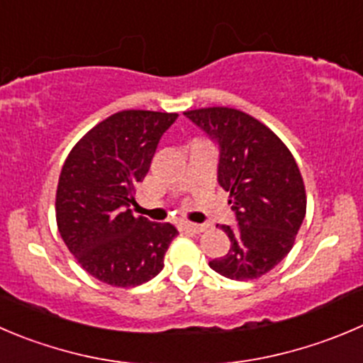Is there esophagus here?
<instances>
[{
  "label": "esophagus",
  "mask_w": 363,
  "mask_h": 363,
  "mask_svg": "<svg viewBox=\"0 0 363 363\" xmlns=\"http://www.w3.org/2000/svg\"><path fill=\"white\" fill-rule=\"evenodd\" d=\"M179 230L191 231V233H201V231L205 230V226H203V224H194V223H187V220H184V223H179Z\"/></svg>",
  "instance_id": "1"
}]
</instances>
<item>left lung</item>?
<instances>
[{"mask_svg":"<svg viewBox=\"0 0 363 363\" xmlns=\"http://www.w3.org/2000/svg\"><path fill=\"white\" fill-rule=\"evenodd\" d=\"M185 117L219 146L217 182L230 192L237 226L220 230L231 246L210 267L230 279H255L287 257L306 213L301 172L289 147L255 117L228 106Z\"/></svg>","mask_w":363,"mask_h":363,"instance_id":"8db88e82","label":"left lung"}]
</instances>
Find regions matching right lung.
I'll return each mask as SVG.
<instances>
[{
  "label": "right lung",
  "instance_id": "add662e5",
  "mask_svg": "<svg viewBox=\"0 0 363 363\" xmlns=\"http://www.w3.org/2000/svg\"><path fill=\"white\" fill-rule=\"evenodd\" d=\"M178 113L123 110L85 133L62 167L57 224L67 250L99 281L137 287L164 269L178 235L172 224L135 217V185L150 171L162 135Z\"/></svg>",
  "mask_w": 363,
  "mask_h": 363
}]
</instances>
